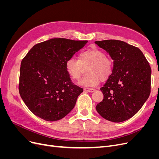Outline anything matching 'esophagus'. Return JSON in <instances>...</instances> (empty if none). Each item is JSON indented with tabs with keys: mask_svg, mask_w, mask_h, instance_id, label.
<instances>
[{
	"mask_svg": "<svg viewBox=\"0 0 159 159\" xmlns=\"http://www.w3.org/2000/svg\"><path fill=\"white\" fill-rule=\"evenodd\" d=\"M84 91H85V92H89V93H92V92H94V91H95L93 88H84Z\"/></svg>",
	"mask_w": 159,
	"mask_h": 159,
	"instance_id": "obj_1",
	"label": "esophagus"
}]
</instances>
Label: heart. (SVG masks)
I'll list each match as a JSON object with an SVG mask.
<instances>
[{
  "mask_svg": "<svg viewBox=\"0 0 159 159\" xmlns=\"http://www.w3.org/2000/svg\"><path fill=\"white\" fill-rule=\"evenodd\" d=\"M88 66V74L81 78L78 84L85 87H93L98 85L100 80H107L113 71L112 61L105 57L104 53L99 49L91 48L81 53L78 60L70 58L66 62V70L70 78L78 80L84 68Z\"/></svg>",
  "mask_w": 159,
  "mask_h": 159,
  "instance_id": "b5f03b06",
  "label": "heart"
}]
</instances>
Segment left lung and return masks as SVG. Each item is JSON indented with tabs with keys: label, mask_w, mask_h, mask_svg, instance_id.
Returning a JSON list of instances; mask_svg holds the SVG:
<instances>
[{
	"label": "left lung",
	"mask_w": 159,
	"mask_h": 159,
	"mask_svg": "<svg viewBox=\"0 0 159 159\" xmlns=\"http://www.w3.org/2000/svg\"><path fill=\"white\" fill-rule=\"evenodd\" d=\"M95 43L113 60L111 75L100 89L103 99L95 107L105 119L115 123L134 116L151 93V69L138 48L121 40H107Z\"/></svg>",
	"instance_id": "obj_1"
}]
</instances>
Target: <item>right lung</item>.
I'll list each match as a JSON object with an SVG mask.
<instances>
[{"label": "right lung", "mask_w": 159, "mask_h": 159, "mask_svg": "<svg viewBox=\"0 0 159 159\" xmlns=\"http://www.w3.org/2000/svg\"><path fill=\"white\" fill-rule=\"evenodd\" d=\"M87 40L52 38L34 46L21 61L19 93L37 117L56 121L74 109L83 89L71 82L66 62Z\"/></svg>", "instance_id": "obj_1"}]
</instances>
